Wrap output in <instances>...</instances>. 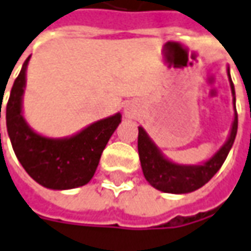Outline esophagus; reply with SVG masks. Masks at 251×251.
<instances>
[{"instance_id": "obj_1", "label": "esophagus", "mask_w": 251, "mask_h": 251, "mask_svg": "<svg viewBox=\"0 0 251 251\" xmlns=\"http://www.w3.org/2000/svg\"><path fill=\"white\" fill-rule=\"evenodd\" d=\"M124 114H125L126 118H136L137 114H139V107L136 101H127L124 105Z\"/></svg>"}]
</instances>
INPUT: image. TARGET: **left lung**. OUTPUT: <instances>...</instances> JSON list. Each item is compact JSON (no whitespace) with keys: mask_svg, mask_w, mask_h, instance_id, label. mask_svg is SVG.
<instances>
[{"mask_svg":"<svg viewBox=\"0 0 251 251\" xmlns=\"http://www.w3.org/2000/svg\"><path fill=\"white\" fill-rule=\"evenodd\" d=\"M226 73L229 78L233 111H235L232 126H231V130L226 143L207 161L201 162L198 165H180V163L170 161L163 155L161 150L156 147V144L151 140L147 132L141 126H139L137 148H139L140 163H141L143 175L146 177V180L154 188L162 192H168V194H188L203 187L223 166L226 155L232 148L236 132H238V114H236V107H235L236 99H235V88H233L232 79L229 75V67L226 68Z\"/></svg>","mask_w":251,"mask_h":251,"instance_id":"1","label":"left lung"}]
</instances>
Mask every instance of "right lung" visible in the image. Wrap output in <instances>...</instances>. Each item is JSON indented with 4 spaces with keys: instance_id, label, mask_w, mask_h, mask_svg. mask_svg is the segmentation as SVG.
<instances>
[{
    "instance_id": "right-lung-1",
    "label": "right lung",
    "mask_w": 251,
    "mask_h": 251,
    "mask_svg": "<svg viewBox=\"0 0 251 251\" xmlns=\"http://www.w3.org/2000/svg\"><path fill=\"white\" fill-rule=\"evenodd\" d=\"M30 57L23 63L6 104V129L13 151L28 176L42 187L59 191L82 187L92 180L101 152L121 124L122 115L117 112L68 137L53 139L37 133L23 115Z\"/></svg>"
}]
</instances>
